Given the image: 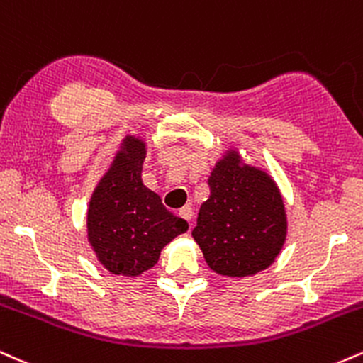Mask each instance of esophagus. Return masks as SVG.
Returning a JSON list of instances; mask_svg holds the SVG:
<instances>
[{"mask_svg":"<svg viewBox=\"0 0 363 363\" xmlns=\"http://www.w3.org/2000/svg\"><path fill=\"white\" fill-rule=\"evenodd\" d=\"M179 215H181L186 222H191V220H193V210H191V206L181 208V210H179Z\"/></svg>","mask_w":363,"mask_h":363,"instance_id":"34e87169","label":"esophagus"}]
</instances>
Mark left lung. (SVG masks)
Returning <instances> with one entry per match:
<instances>
[{
	"label": "left lung",
	"mask_w": 363,
	"mask_h": 363,
	"mask_svg": "<svg viewBox=\"0 0 363 363\" xmlns=\"http://www.w3.org/2000/svg\"><path fill=\"white\" fill-rule=\"evenodd\" d=\"M210 198L199 208L193 237L213 272L247 277L268 268L286 234L285 206L273 179L239 165L232 152L208 179Z\"/></svg>",
	"instance_id": "1"
}]
</instances>
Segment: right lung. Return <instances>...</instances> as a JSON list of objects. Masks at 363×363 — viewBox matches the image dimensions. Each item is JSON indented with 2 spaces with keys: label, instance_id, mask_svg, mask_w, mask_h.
<instances>
[{
  "label": "right lung",
  "instance_id": "1",
  "mask_svg": "<svg viewBox=\"0 0 363 363\" xmlns=\"http://www.w3.org/2000/svg\"><path fill=\"white\" fill-rule=\"evenodd\" d=\"M145 143L128 136L89 208V240L114 274L138 277L155 266L160 251L187 230V222L162 205L141 182Z\"/></svg>",
  "mask_w": 363,
  "mask_h": 363
}]
</instances>
